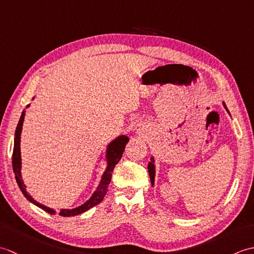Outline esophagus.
<instances>
[{
	"mask_svg": "<svg viewBox=\"0 0 254 254\" xmlns=\"http://www.w3.org/2000/svg\"><path fill=\"white\" fill-rule=\"evenodd\" d=\"M134 131H135L136 134H143L144 133V127L142 124H136V127H134Z\"/></svg>",
	"mask_w": 254,
	"mask_h": 254,
	"instance_id": "34e87169",
	"label": "esophagus"
}]
</instances>
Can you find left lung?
<instances>
[{"label":"left lung","instance_id":"obj_1","mask_svg":"<svg viewBox=\"0 0 254 254\" xmlns=\"http://www.w3.org/2000/svg\"><path fill=\"white\" fill-rule=\"evenodd\" d=\"M223 106H224V108L226 109V111H227V112L229 113V115H230V112H229V110L227 109V107H226L224 101H223ZM147 168H148V174H149V178H150V182H152V187H154V183H155V174H156V167H155V159H154L153 156H152V157H150V161L148 163Z\"/></svg>","mask_w":254,"mask_h":254}]
</instances>
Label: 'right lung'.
<instances>
[{"instance_id": "1", "label": "right lung", "mask_w": 254, "mask_h": 254, "mask_svg": "<svg viewBox=\"0 0 254 254\" xmlns=\"http://www.w3.org/2000/svg\"><path fill=\"white\" fill-rule=\"evenodd\" d=\"M35 99V97L32 98V100ZM30 105L26 106L25 109L21 112L20 119L17 124V127H16L15 131V138H14V149H13V159H12V164H13V170L15 172V178L16 181H17V185L20 189V191L23 192L24 196L28 199V201L32 204H35L36 206L40 207L41 209L46 210L47 213H49L51 215H56V210L53 208H50L46 206V205L41 204L39 202H37L36 199L32 198V196L28 193V191L26 190V185L24 183L23 177H21V155H20V134L21 130H23V123H24V119L26 115V109L28 108ZM128 142V137L127 135H119L116 138H113L112 141L107 144L106 150H105V161H106V168L105 171L102 172L99 185L97 186L96 190L94 193L91 194V196L83 203L82 205H79L77 207L74 208H62L60 210L61 216L64 217H69V216H76V215L82 214L86 210L90 209L91 207L96 206L97 204H99L102 198L105 197L106 193L108 191V187H109V183L111 182V177H112V172L113 169H115L116 165L120 161L124 148H126V145Z\"/></svg>"}]
</instances>
